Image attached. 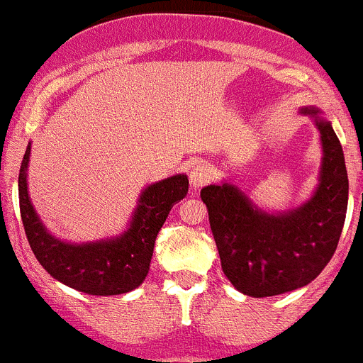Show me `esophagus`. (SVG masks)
Here are the masks:
<instances>
[{"label":"esophagus","mask_w":363,"mask_h":363,"mask_svg":"<svg viewBox=\"0 0 363 363\" xmlns=\"http://www.w3.org/2000/svg\"><path fill=\"white\" fill-rule=\"evenodd\" d=\"M211 174H210V169H208L204 164H197V166H194L192 169H190V174H189V182H190V186H192L194 190L201 189L203 185H206L208 182H210Z\"/></svg>","instance_id":"1"}]
</instances>
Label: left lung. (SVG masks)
<instances>
[{
  "label": "left lung",
  "mask_w": 363,
  "mask_h": 363,
  "mask_svg": "<svg viewBox=\"0 0 363 363\" xmlns=\"http://www.w3.org/2000/svg\"><path fill=\"white\" fill-rule=\"evenodd\" d=\"M300 113L314 120L323 150L318 186L303 204L272 213L225 180L201 190L222 272L254 298L314 281L332 259L346 220L350 183L339 138L319 109L308 106Z\"/></svg>",
  "instance_id": "8db88e82"
}]
</instances>
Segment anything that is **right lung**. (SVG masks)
Instances as JSON below:
<instances>
[{
	"label": "right lung",
	"mask_w": 363,
	"mask_h": 363,
	"mask_svg": "<svg viewBox=\"0 0 363 363\" xmlns=\"http://www.w3.org/2000/svg\"><path fill=\"white\" fill-rule=\"evenodd\" d=\"M28 143L19 171V206L28 242L51 277L86 295H123L139 288L152 263L157 235L171 208L189 192L186 174H174L143 189L130 222L121 235L70 243L49 233L28 194Z\"/></svg>",
	"instance_id": "add662e5"
}]
</instances>
